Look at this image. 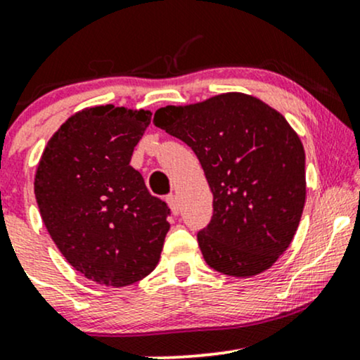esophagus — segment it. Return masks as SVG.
<instances>
[{"label": "esophagus", "instance_id": "obj_1", "mask_svg": "<svg viewBox=\"0 0 360 360\" xmlns=\"http://www.w3.org/2000/svg\"><path fill=\"white\" fill-rule=\"evenodd\" d=\"M167 205H169V208H171L172 214H179L181 205H179V200H177L176 194H169V196H167Z\"/></svg>", "mask_w": 360, "mask_h": 360}]
</instances>
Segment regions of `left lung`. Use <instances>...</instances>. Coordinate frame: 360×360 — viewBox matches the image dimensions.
<instances>
[{"label":"left lung","instance_id":"8db88e82","mask_svg":"<svg viewBox=\"0 0 360 360\" xmlns=\"http://www.w3.org/2000/svg\"><path fill=\"white\" fill-rule=\"evenodd\" d=\"M154 125L200 159L213 217L198 233L210 267L252 278L274 266L298 230L307 200L304 148L278 110L243 93L164 106Z\"/></svg>","mask_w":360,"mask_h":360}]
</instances>
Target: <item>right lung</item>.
<instances>
[{"mask_svg":"<svg viewBox=\"0 0 360 360\" xmlns=\"http://www.w3.org/2000/svg\"><path fill=\"white\" fill-rule=\"evenodd\" d=\"M148 110L84 108L52 135L35 172L45 229L65 260L98 284L123 288L150 274L169 232L167 205L130 166Z\"/></svg>","mask_w":360,"mask_h":360,"instance_id":"right-lung-1","label":"right lung"}]
</instances>
